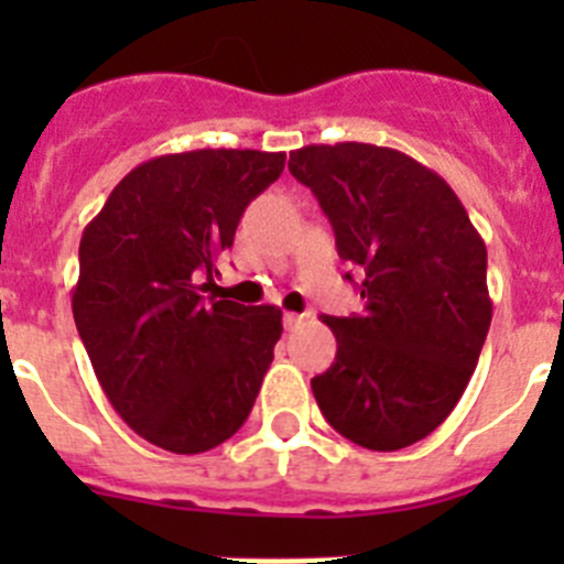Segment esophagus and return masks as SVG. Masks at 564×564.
<instances>
[{"label": "esophagus", "mask_w": 564, "mask_h": 564, "mask_svg": "<svg viewBox=\"0 0 564 564\" xmlns=\"http://www.w3.org/2000/svg\"><path fill=\"white\" fill-rule=\"evenodd\" d=\"M282 325H285V330H296V327L305 325V316H299V313H285V316H282Z\"/></svg>", "instance_id": "obj_1"}]
</instances>
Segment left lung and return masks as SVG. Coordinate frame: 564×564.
<instances>
[{
	"label": "left lung",
	"mask_w": 564,
	"mask_h": 564,
	"mask_svg": "<svg viewBox=\"0 0 564 564\" xmlns=\"http://www.w3.org/2000/svg\"><path fill=\"white\" fill-rule=\"evenodd\" d=\"M288 169L361 273V316H322L338 350L311 381L318 410L364 449L412 446L449 417L480 358L486 242L449 183L398 149L313 143Z\"/></svg>",
	"instance_id": "1"
}]
</instances>
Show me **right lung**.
Returning a JSON list of instances; mask_svg holds the SVG:
<instances>
[{
	"instance_id": "add662e5",
	"label": "right lung",
	"mask_w": 564,
	"mask_h": 564,
	"mask_svg": "<svg viewBox=\"0 0 564 564\" xmlns=\"http://www.w3.org/2000/svg\"><path fill=\"white\" fill-rule=\"evenodd\" d=\"M282 169L285 152L161 154L134 166L82 234L78 336L115 412L174 455L228 441L273 361L282 311L217 296L214 265Z\"/></svg>"
}]
</instances>
